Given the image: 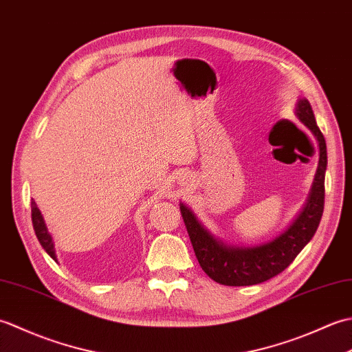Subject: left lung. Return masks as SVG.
<instances>
[{"mask_svg":"<svg viewBox=\"0 0 352 352\" xmlns=\"http://www.w3.org/2000/svg\"><path fill=\"white\" fill-rule=\"evenodd\" d=\"M295 113L318 140L319 163L302 208L278 236L254 246L226 243L212 234L188 206L180 203V212L195 256L203 271L216 283L226 286H252L267 281L283 272L316 233L324 213L327 144L309 100H298Z\"/></svg>","mask_w":352,"mask_h":352,"instance_id":"obj_1","label":"left lung"}]
</instances>
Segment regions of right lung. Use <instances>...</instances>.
Returning <instances> with one entry per match:
<instances>
[{
    "instance_id": "obj_1",
    "label": "right lung",
    "mask_w": 352,
    "mask_h": 352,
    "mask_svg": "<svg viewBox=\"0 0 352 352\" xmlns=\"http://www.w3.org/2000/svg\"><path fill=\"white\" fill-rule=\"evenodd\" d=\"M32 221H33V228H34V233L37 236V241L41 242L42 248L48 252V256L57 261L54 241H52V236L50 234L47 223H45L43 216H42L39 208H37L34 201H32Z\"/></svg>"
}]
</instances>
